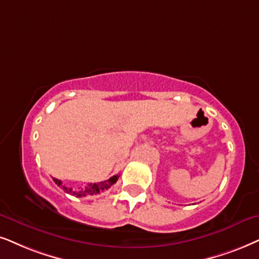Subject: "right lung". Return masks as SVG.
Here are the masks:
<instances>
[{
    "mask_svg": "<svg viewBox=\"0 0 259 259\" xmlns=\"http://www.w3.org/2000/svg\"><path fill=\"white\" fill-rule=\"evenodd\" d=\"M118 178H119V176H113V177H111L110 179H107V181H104L100 183H94V184H92L91 183V184H88L86 188H84L83 190H80V191H73V189L62 185V182L57 178H54V182L56 183L60 188L63 189L64 192H67V194L76 196V197H90V196L99 195V194H101V192L105 191V190H109L113 184H116V182L118 181Z\"/></svg>",
    "mask_w": 259,
    "mask_h": 259,
    "instance_id": "obj_1",
    "label": "right lung"
}]
</instances>
